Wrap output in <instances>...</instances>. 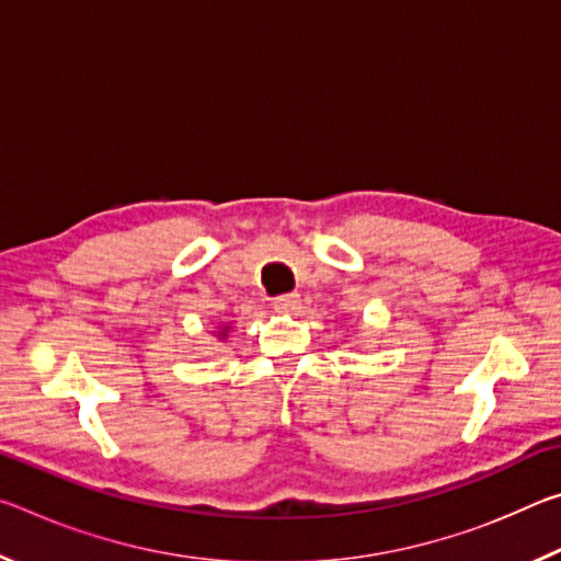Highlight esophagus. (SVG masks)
<instances>
[{
	"label": "esophagus",
	"instance_id": "esophagus-1",
	"mask_svg": "<svg viewBox=\"0 0 561 561\" xmlns=\"http://www.w3.org/2000/svg\"><path fill=\"white\" fill-rule=\"evenodd\" d=\"M274 309L277 311H294L299 307V294L297 291H289V294H279V297H274Z\"/></svg>",
	"mask_w": 561,
	"mask_h": 561
}]
</instances>
